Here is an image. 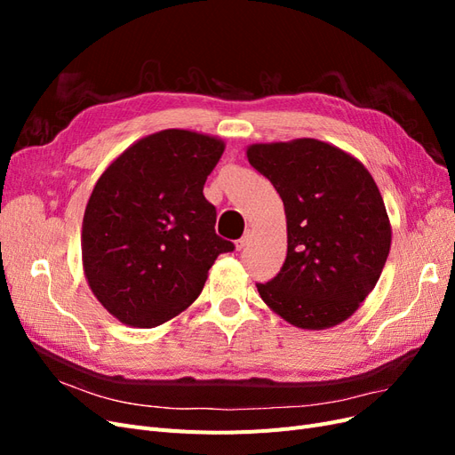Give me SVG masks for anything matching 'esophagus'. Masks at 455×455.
I'll list each match as a JSON object with an SVG mask.
<instances>
[{"mask_svg":"<svg viewBox=\"0 0 455 455\" xmlns=\"http://www.w3.org/2000/svg\"><path fill=\"white\" fill-rule=\"evenodd\" d=\"M251 237H252V233H251V229H249V231H246V233H244V235H243V237H241V239H239V241L235 243V246H237V251H243V249H244V246H246V244H249Z\"/></svg>","mask_w":455,"mask_h":455,"instance_id":"obj_1","label":"esophagus"}]
</instances>
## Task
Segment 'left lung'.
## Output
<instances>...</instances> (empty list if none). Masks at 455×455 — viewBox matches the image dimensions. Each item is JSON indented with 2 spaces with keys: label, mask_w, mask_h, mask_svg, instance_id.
<instances>
[{
  "label": "left lung",
  "mask_w": 455,
  "mask_h": 455,
  "mask_svg": "<svg viewBox=\"0 0 455 455\" xmlns=\"http://www.w3.org/2000/svg\"><path fill=\"white\" fill-rule=\"evenodd\" d=\"M252 167L277 189L286 214V259L256 284L286 323L324 330L347 321L374 291L391 251V222L364 164L315 139L252 144Z\"/></svg>",
  "instance_id": "obj_1"
}]
</instances>
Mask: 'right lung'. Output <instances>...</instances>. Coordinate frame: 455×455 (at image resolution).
<instances>
[{
  "label": "right lung",
  "instance_id": "obj_1",
  "mask_svg": "<svg viewBox=\"0 0 455 455\" xmlns=\"http://www.w3.org/2000/svg\"><path fill=\"white\" fill-rule=\"evenodd\" d=\"M218 136L167 129L129 146L96 180L81 228L85 279L123 324L154 328L186 311L233 243L216 235L203 186Z\"/></svg>",
  "mask_w": 455,
  "mask_h": 455
}]
</instances>
